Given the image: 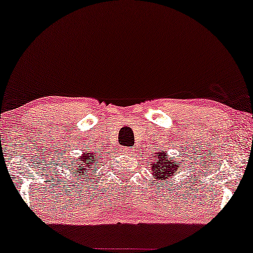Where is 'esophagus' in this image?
<instances>
[{
    "label": "esophagus",
    "mask_w": 253,
    "mask_h": 253,
    "mask_svg": "<svg viewBox=\"0 0 253 253\" xmlns=\"http://www.w3.org/2000/svg\"><path fill=\"white\" fill-rule=\"evenodd\" d=\"M132 149H131V147H122V149H121V152H123V153H126V155H131V152H132Z\"/></svg>",
    "instance_id": "esophagus-1"
}]
</instances>
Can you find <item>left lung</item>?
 <instances>
[{
	"label": "left lung",
	"mask_w": 253,
	"mask_h": 253,
	"mask_svg": "<svg viewBox=\"0 0 253 253\" xmlns=\"http://www.w3.org/2000/svg\"><path fill=\"white\" fill-rule=\"evenodd\" d=\"M155 162L151 164V169L153 170V176L159 180H166L169 176H170L174 173L176 169L175 163L173 162L172 158L167 156V152L162 151L159 156H153Z\"/></svg>",
	"instance_id": "left-lung-1"
}]
</instances>
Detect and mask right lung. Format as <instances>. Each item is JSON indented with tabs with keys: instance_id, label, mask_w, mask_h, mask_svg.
I'll return each mask as SVG.
<instances>
[{
	"instance_id": "add662e5",
	"label": "right lung",
	"mask_w": 253,
	"mask_h": 253,
	"mask_svg": "<svg viewBox=\"0 0 253 253\" xmlns=\"http://www.w3.org/2000/svg\"><path fill=\"white\" fill-rule=\"evenodd\" d=\"M96 156V155H93V153L90 152H84L83 153V156H81V158H79L75 160L73 163V169L75 173H79V175H86V169L87 167H89V165L93 164V157ZM97 163V160H96Z\"/></svg>"
}]
</instances>
